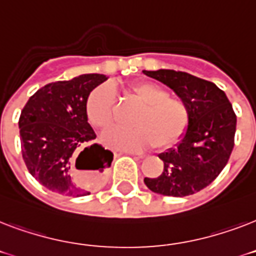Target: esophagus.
I'll return each instance as SVG.
<instances>
[{
	"label": "esophagus",
	"instance_id": "esophagus-1",
	"mask_svg": "<svg viewBox=\"0 0 256 256\" xmlns=\"http://www.w3.org/2000/svg\"><path fill=\"white\" fill-rule=\"evenodd\" d=\"M124 154H128V156H142V152H132V150H128V152H124Z\"/></svg>",
	"mask_w": 256,
	"mask_h": 256
}]
</instances>
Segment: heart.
<instances>
[{
	"instance_id": "1",
	"label": "heart",
	"mask_w": 256,
	"mask_h": 256,
	"mask_svg": "<svg viewBox=\"0 0 256 256\" xmlns=\"http://www.w3.org/2000/svg\"><path fill=\"white\" fill-rule=\"evenodd\" d=\"M128 96L140 106L132 120V128H114L104 136L112 148L142 152L154 148L168 150L186 134L190 110L182 98L168 96L164 86L152 81H138L128 86ZM88 120L100 130L112 128L116 120V96L108 86L94 88L85 106Z\"/></svg>"
}]
</instances>
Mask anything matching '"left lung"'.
<instances>
[{
    "instance_id": "1",
    "label": "left lung",
    "mask_w": 256,
    "mask_h": 256,
    "mask_svg": "<svg viewBox=\"0 0 256 256\" xmlns=\"http://www.w3.org/2000/svg\"><path fill=\"white\" fill-rule=\"evenodd\" d=\"M144 74L162 82L182 98L190 110V124L176 148L160 152L164 171L144 178L152 191L168 196H187L214 180L228 162L236 130L235 116L224 92L210 81L184 72L160 69Z\"/></svg>"
}]
</instances>
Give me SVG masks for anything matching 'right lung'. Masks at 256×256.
<instances>
[{
	"label": "right lung",
	"instance_id": "1",
	"mask_svg": "<svg viewBox=\"0 0 256 256\" xmlns=\"http://www.w3.org/2000/svg\"><path fill=\"white\" fill-rule=\"evenodd\" d=\"M106 80L104 74H82L52 82L34 92L22 108L18 120L22 158L46 188L69 196L90 194L72 176V160L80 151L78 158H85L82 170L104 175L110 168L112 152L94 144L96 136L85 112L88 94Z\"/></svg>",
	"mask_w": 256,
	"mask_h": 256
}]
</instances>
